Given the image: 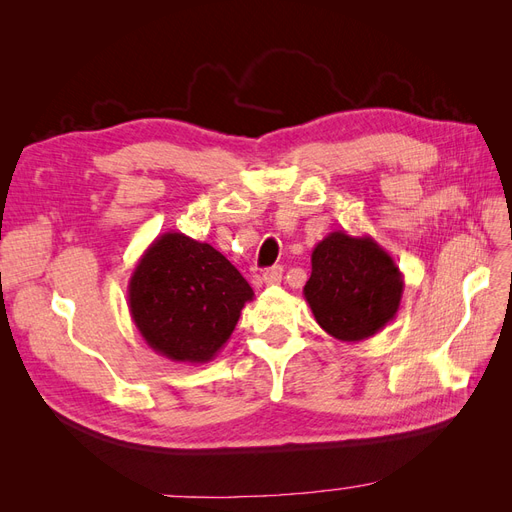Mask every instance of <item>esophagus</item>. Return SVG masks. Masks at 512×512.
<instances>
[{
    "label": "esophagus",
    "mask_w": 512,
    "mask_h": 512,
    "mask_svg": "<svg viewBox=\"0 0 512 512\" xmlns=\"http://www.w3.org/2000/svg\"><path fill=\"white\" fill-rule=\"evenodd\" d=\"M282 273H284L282 267H271L265 271V275H262V282H265L267 286L282 284Z\"/></svg>",
    "instance_id": "obj_1"
}]
</instances>
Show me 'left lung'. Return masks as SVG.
Masks as SVG:
<instances>
[{
    "label": "left lung",
    "instance_id": "8db88e82",
    "mask_svg": "<svg viewBox=\"0 0 512 512\" xmlns=\"http://www.w3.org/2000/svg\"><path fill=\"white\" fill-rule=\"evenodd\" d=\"M303 294L324 331L339 342L359 344L395 318L404 275L369 235L335 230L314 247Z\"/></svg>",
    "mask_w": 512,
    "mask_h": 512
}]
</instances>
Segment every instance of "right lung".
I'll list each match as a JSON object with an SVG mask.
<instances>
[{
    "label": "right lung",
    "instance_id": "obj_1",
    "mask_svg": "<svg viewBox=\"0 0 512 512\" xmlns=\"http://www.w3.org/2000/svg\"><path fill=\"white\" fill-rule=\"evenodd\" d=\"M252 299V286L224 254L173 230L147 247L128 284L138 333L177 363H209Z\"/></svg>",
    "mask_w": 512,
    "mask_h": 512
}]
</instances>
